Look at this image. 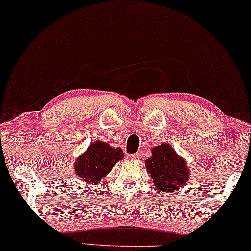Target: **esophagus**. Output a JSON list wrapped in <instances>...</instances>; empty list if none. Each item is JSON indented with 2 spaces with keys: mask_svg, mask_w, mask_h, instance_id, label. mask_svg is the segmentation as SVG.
<instances>
[{
  "mask_svg": "<svg viewBox=\"0 0 251 251\" xmlns=\"http://www.w3.org/2000/svg\"><path fill=\"white\" fill-rule=\"evenodd\" d=\"M128 160H139V157H140V154L136 153V154H131L128 155Z\"/></svg>",
  "mask_w": 251,
  "mask_h": 251,
  "instance_id": "34e87169",
  "label": "esophagus"
}]
</instances>
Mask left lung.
I'll list each match as a JSON object with an SVG mask.
<instances>
[{
    "label": "left lung",
    "mask_w": 251,
    "mask_h": 251,
    "mask_svg": "<svg viewBox=\"0 0 251 251\" xmlns=\"http://www.w3.org/2000/svg\"><path fill=\"white\" fill-rule=\"evenodd\" d=\"M154 185L162 192L174 193L185 185L190 177L189 164L169 144L151 148V156L145 161Z\"/></svg>",
    "instance_id": "8db88e82"
}]
</instances>
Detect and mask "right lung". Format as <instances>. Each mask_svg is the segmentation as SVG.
I'll return each mask as SVG.
<instances>
[{
    "instance_id": "right-lung-1",
    "label": "right lung",
    "mask_w": 251,
    "mask_h": 251,
    "mask_svg": "<svg viewBox=\"0 0 251 251\" xmlns=\"http://www.w3.org/2000/svg\"><path fill=\"white\" fill-rule=\"evenodd\" d=\"M123 157L122 148H113L107 142L96 140L89 145L87 151L76 158L75 174L87 184L96 185L100 180L106 177L113 166Z\"/></svg>"
}]
</instances>
